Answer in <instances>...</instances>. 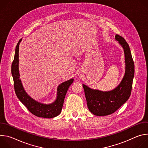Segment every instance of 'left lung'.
Here are the masks:
<instances>
[{
	"mask_svg": "<svg viewBox=\"0 0 148 148\" xmlns=\"http://www.w3.org/2000/svg\"><path fill=\"white\" fill-rule=\"evenodd\" d=\"M115 39L122 46L125 57V74L119 85L108 92L92 90L84 84L82 85L88 110L95 115L105 116L115 112L131 95L135 73L134 60L127 42L118 34H116Z\"/></svg>",
	"mask_w": 148,
	"mask_h": 148,
	"instance_id": "1",
	"label": "left lung"
}]
</instances>
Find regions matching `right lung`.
Returning a JSON list of instances; mask_svg holds the SVG:
<instances>
[{
    "mask_svg": "<svg viewBox=\"0 0 148 148\" xmlns=\"http://www.w3.org/2000/svg\"><path fill=\"white\" fill-rule=\"evenodd\" d=\"M20 39L17 44L14 60L12 64V74L14 81V88L18 99L33 115L38 117L51 118L58 115L62 110L65 96L74 79H71L61 84L57 88L56 100L50 104H43L37 102L30 97L25 91L19 79L18 49Z\"/></svg>",
    "mask_w": 148,
    "mask_h": 148,
    "instance_id": "right-lung-1",
    "label": "right lung"
}]
</instances>
